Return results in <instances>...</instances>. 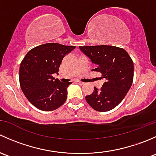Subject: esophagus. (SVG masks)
Masks as SVG:
<instances>
[{"instance_id": "34e87169", "label": "esophagus", "mask_w": 156, "mask_h": 156, "mask_svg": "<svg viewBox=\"0 0 156 156\" xmlns=\"http://www.w3.org/2000/svg\"><path fill=\"white\" fill-rule=\"evenodd\" d=\"M77 83H78V84H80V85H83V84H84V82H82V81H77Z\"/></svg>"}]
</instances>
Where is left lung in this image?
I'll return each mask as SVG.
<instances>
[{"instance_id": "left-lung-1", "label": "left lung", "mask_w": 156, "mask_h": 156, "mask_svg": "<svg viewBox=\"0 0 156 156\" xmlns=\"http://www.w3.org/2000/svg\"><path fill=\"white\" fill-rule=\"evenodd\" d=\"M97 68L93 69L102 74L105 80L100 90L86 96V101L94 110L108 112L123 100L132 85L133 62L123 48L109 45L79 47Z\"/></svg>"}]
</instances>
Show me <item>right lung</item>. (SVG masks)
I'll return each mask as SVG.
<instances>
[{
  "label": "right lung",
  "mask_w": 156,
  "mask_h": 156,
  "mask_svg": "<svg viewBox=\"0 0 156 156\" xmlns=\"http://www.w3.org/2000/svg\"><path fill=\"white\" fill-rule=\"evenodd\" d=\"M75 48L57 43L39 45L29 50L20 68V84L28 100L38 109L53 111L67 99L72 82H61L53 77L58 74L64 56Z\"/></svg>",
  "instance_id": "1"
}]
</instances>
